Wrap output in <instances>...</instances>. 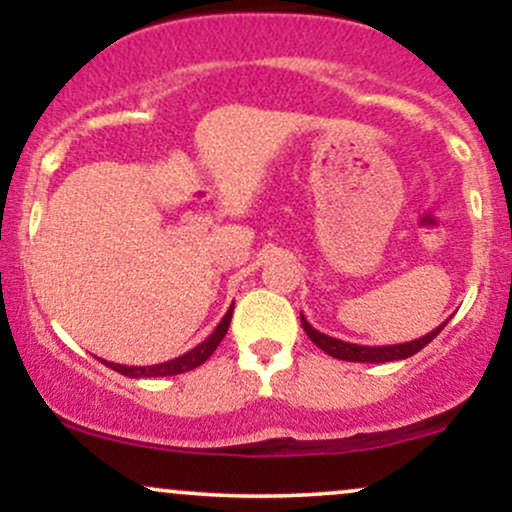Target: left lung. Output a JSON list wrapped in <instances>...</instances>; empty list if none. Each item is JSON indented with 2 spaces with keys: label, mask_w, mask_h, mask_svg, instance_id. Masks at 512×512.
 Here are the masks:
<instances>
[{
  "label": "left lung",
  "mask_w": 512,
  "mask_h": 512,
  "mask_svg": "<svg viewBox=\"0 0 512 512\" xmlns=\"http://www.w3.org/2000/svg\"><path fill=\"white\" fill-rule=\"evenodd\" d=\"M450 320V317H448ZM448 320L443 325L436 327L433 332L424 334L421 339H414V342H404V344H390V346H363V344H351V342H342V339H334L330 334L317 332L305 315L301 313V325L305 334L310 337V342L315 346H320L325 354H330L332 358H339V361H354V363H387V361H399V358H409L414 354H419L426 344H431L433 339L438 337L440 330L448 325Z\"/></svg>",
  "instance_id": "8db88e82"
}]
</instances>
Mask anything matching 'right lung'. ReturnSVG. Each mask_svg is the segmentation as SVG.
Returning a JSON list of instances; mask_svg holds the SVG:
<instances>
[{
    "mask_svg": "<svg viewBox=\"0 0 512 512\" xmlns=\"http://www.w3.org/2000/svg\"><path fill=\"white\" fill-rule=\"evenodd\" d=\"M231 315H233V305L228 308V313L221 317V322L216 325V330L204 339L202 344H197L195 349H190L187 354H182L178 358H170L166 363H156V366H122V363H113V361H103L105 366L117 370L120 375H127V378H166V375H178V373H187V370L202 366L207 358L214 354L216 346L221 344V339L226 337L228 325H231Z\"/></svg>",
    "mask_w": 512,
    "mask_h": 512,
    "instance_id": "right-lung-1",
    "label": "right lung"
}]
</instances>
